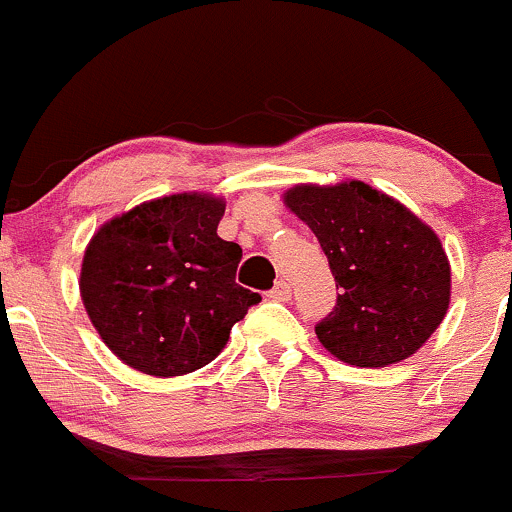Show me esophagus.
Here are the masks:
<instances>
[{
  "label": "esophagus",
  "instance_id": "obj_1",
  "mask_svg": "<svg viewBox=\"0 0 512 512\" xmlns=\"http://www.w3.org/2000/svg\"><path fill=\"white\" fill-rule=\"evenodd\" d=\"M267 296L272 301H289L291 299V286L286 282H277V284H274V289L269 291Z\"/></svg>",
  "mask_w": 512,
  "mask_h": 512
}]
</instances>
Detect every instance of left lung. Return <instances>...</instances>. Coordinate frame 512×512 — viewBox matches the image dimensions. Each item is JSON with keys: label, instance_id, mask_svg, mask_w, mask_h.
<instances>
[{"label": "left lung", "instance_id": "obj_1", "mask_svg": "<svg viewBox=\"0 0 512 512\" xmlns=\"http://www.w3.org/2000/svg\"><path fill=\"white\" fill-rule=\"evenodd\" d=\"M282 199L313 230L342 289L333 313L316 325L320 345L352 367L379 369L413 357L452 299L440 235L359 179L294 184Z\"/></svg>", "mask_w": 512, "mask_h": 512}]
</instances>
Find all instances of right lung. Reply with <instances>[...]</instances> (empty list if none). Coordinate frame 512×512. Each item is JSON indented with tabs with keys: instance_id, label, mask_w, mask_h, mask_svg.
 I'll return each instance as SVG.
<instances>
[{
	"instance_id": "right-lung-1",
	"label": "right lung",
	"mask_w": 512,
	"mask_h": 512,
	"mask_svg": "<svg viewBox=\"0 0 512 512\" xmlns=\"http://www.w3.org/2000/svg\"><path fill=\"white\" fill-rule=\"evenodd\" d=\"M218 194L143 201L84 247L80 296L101 342L136 372L172 379L221 355L260 294L235 284L238 243L218 238Z\"/></svg>"
}]
</instances>
